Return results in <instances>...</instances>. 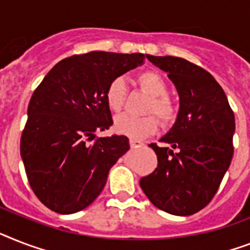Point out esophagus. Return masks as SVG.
Wrapping results in <instances>:
<instances>
[{"mask_svg":"<svg viewBox=\"0 0 250 250\" xmlns=\"http://www.w3.org/2000/svg\"><path fill=\"white\" fill-rule=\"evenodd\" d=\"M129 145L131 147H137V146H141V143H137L135 140H129Z\"/></svg>","mask_w":250,"mask_h":250,"instance_id":"obj_1","label":"esophagus"}]
</instances>
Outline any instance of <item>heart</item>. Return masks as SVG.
<instances>
[{
    "label": "heart",
    "mask_w": 250,
    "mask_h": 250,
    "mask_svg": "<svg viewBox=\"0 0 250 250\" xmlns=\"http://www.w3.org/2000/svg\"><path fill=\"white\" fill-rule=\"evenodd\" d=\"M140 88L150 97L145 113L155 114L163 125H171L178 115L177 103L168 96V84L158 73L146 70L137 76ZM107 106L113 111H121L127 99V84L122 77H117L106 87L105 92ZM114 128L122 135L132 140H143L154 135L158 129V121L154 115L132 117L128 114L118 115L114 121Z\"/></svg>",
    "instance_id": "1"
}]
</instances>
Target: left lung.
<instances>
[{"mask_svg":"<svg viewBox=\"0 0 250 250\" xmlns=\"http://www.w3.org/2000/svg\"><path fill=\"white\" fill-rule=\"evenodd\" d=\"M146 58L168 73L180 95V111L171 131L160 139L176 153L150 144L158 167L140 180V186L159 209L190 216L209 204L230 167L234 111L222 87L202 66L174 56Z\"/></svg>","mask_w":250,"mask_h":250,"instance_id":"obj_1","label":"left lung"}]
</instances>
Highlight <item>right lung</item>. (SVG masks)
Wrapping results in <instances>:
<instances>
[{"mask_svg": "<svg viewBox=\"0 0 250 250\" xmlns=\"http://www.w3.org/2000/svg\"><path fill=\"white\" fill-rule=\"evenodd\" d=\"M144 54L92 51L62 59L34 90L20 155L40 202L60 214L84 209L100 195L110 168L129 150L125 136L95 137L113 125L105 92Z\"/></svg>", "mask_w": 250, "mask_h": 250, "instance_id": "1", "label": "right lung"}]
</instances>
